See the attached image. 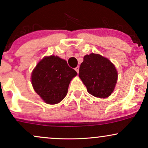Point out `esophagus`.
<instances>
[{"label": "esophagus", "instance_id": "34e87169", "mask_svg": "<svg viewBox=\"0 0 148 148\" xmlns=\"http://www.w3.org/2000/svg\"><path fill=\"white\" fill-rule=\"evenodd\" d=\"M79 66H76V68L75 69V70L76 71H77V73H79Z\"/></svg>", "mask_w": 148, "mask_h": 148}]
</instances>
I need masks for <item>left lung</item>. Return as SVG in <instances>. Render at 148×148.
Instances as JSON below:
<instances>
[{"instance_id": "left-lung-1", "label": "left lung", "mask_w": 148, "mask_h": 148, "mask_svg": "<svg viewBox=\"0 0 148 148\" xmlns=\"http://www.w3.org/2000/svg\"><path fill=\"white\" fill-rule=\"evenodd\" d=\"M79 77L89 94L96 98L110 96L116 86L118 73L114 64L99 54L92 53L84 57Z\"/></svg>"}]
</instances>
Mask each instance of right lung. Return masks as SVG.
Wrapping results in <instances>:
<instances>
[{"label":"right lung","mask_w":148,"mask_h":148,"mask_svg":"<svg viewBox=\"0 0 148 148\" xmlns=\"http://www.w3.org/2000/svg\"><path fill=\"white\" fill-rule=\"evenodd\" d=\"M77 75L65 60L57 56H46L32 71V84L44 102L56 104L66 96L70 82Z\"/></svg>","instance_id":"1"}]
</instances>
